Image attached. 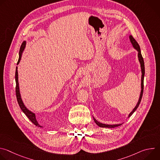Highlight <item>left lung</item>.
I'll return each mask as SVG.
<instances>
[{
    "label": "left lung",
    "mask_w": 160,
    "mask_h": 160,
    "mask_svg": "<svg viewBox=\"0 0 160 160\" xmlns=\"http://www.w3.org/2000/svg\"><path fill=\"white\" fill-rule=\"evenodd\" d=\"M130 38V40L133 45V47L138 51V58H139V61L140 62L141 64V72H142V77H141V94H140V97L138 101V104H137L136 106L134 108V109L132 110V111L129 114L128 117H130L132 114L135 111V110L138 109V108L139 107L141 99H142V94H143V90H144V74H145V68H144V59L142 56L141 54V49H140V46L138 44V43L137 42V41L133 38V37L132 35L129 36ZM94 120L95 122V123L100 127H104V128H115L117 127H118L120 125H122V124H117V125H106V124H104V123H101L100 122H99L98 121H97L94 117Z\"/></svg>",
    "instance_id": "obj_1"
}]
</instances>
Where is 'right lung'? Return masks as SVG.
<instances>
[{
    "label": "right lung",
    "mask_w": 160,
    "mask_h": 160,
    "mask_svg": "<svg viewBox=\"0 0 160 160\" xmlns=\"http://www.w3.org/2000/svg\"><path fill=\"white\" fill-rule=\"evenodd\" d=\"M26 46V41H24L22 43L21 45V48L19 49V59L18 61L17 62V64H19L20 59L21 58V55L22 52H23ZM15 79H16V98H17V101L18 102V104L21 108V109L22 111L26 116L29 118V120L37 127H42V126L38 123L36 117H35V113L32 112V111H29L24 105L23 102L22 101V99L21 98V95H20V92H19V83H18V67L16 66V73H15Z\"/></svg>",
    "instance_id": "add662e5"
}]
</instances>
